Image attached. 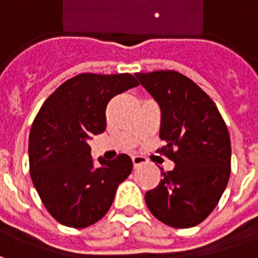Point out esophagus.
Here are the masks:
<instances>
[{"label":"esophagus","instance_id":"obj_1","mask_svg":"<svg viewBox=\"0 0 258 258\" xmlns=\"http://www.w3.org/2000/svg\"><path fill=\"white\" fill-rule=\"evenodd\" d=\"M131 159H133V164H134V168L140 167V166H142V164H145V163H146V159H145V157H142V156H133Z\"/></svg>","mask_w":258,"mask_h":258}]
</instances>
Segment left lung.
<instances>
[{
    "mask_svg": "<svg viewBox=\"0 0 258 258\" xmlns=\"http://www.w3.org/2000/svg\"><path fill=\"white\" fill-rule=\"evenodd\" d=\"M160 107V140L174 162L145 202L159 221L174 228L198 225L214 210L231 174V138L210 96L173 70L137 73Z\"/></svg>",
    "mask_w": 258,
    "mask_h": 258,
    "instance_id": "obj_1",
    "label": "left lung"
}]
</instances>
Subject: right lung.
Returning a JSON list of instances; mask_svg holds the SVG:
<instances>
[{"instance_id":"right-lung-1","label":"right lung","mask_w":258,"mask_h":258,"mask_svg":"<svg viewBox=\"0 0 258 258\" xmlns=\"http://www.w3.org/2000/svg\"><path fill=\"white\" fill-rule=\"evenodd\" d=\"M140 84L133 74L83 73L59 85L40 109L29 135L31 181L49 214L72 228L105 216L116 189L133 170L127 155H91L88 141L105 131L113 96Z\"/></svg>"}]
</instances>
